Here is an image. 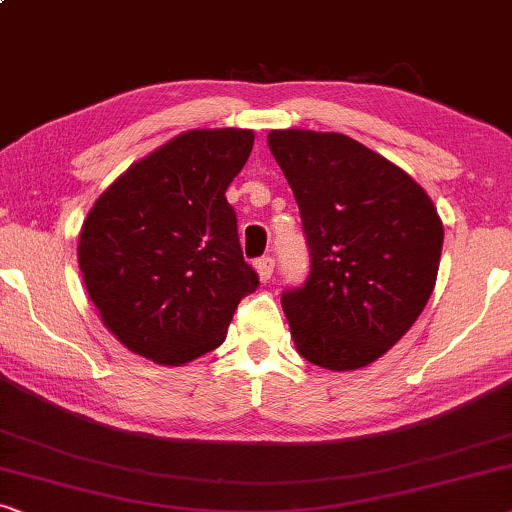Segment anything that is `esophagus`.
I'll return each instance as SVG.
<instances>
[{"instance_id": "1", "label": "esophagus", "mask_w": 512, "mask_h": 512, "mask_svg": "<svg viewBox=\"0 0 512 512\" xmlns=\"http://www.w3.org/2000/svg\"><path fill=\"white\" fill-rule=\"evenodd\" d=\"M273 266H276V262H273V257H262V259H257V262H255L257 276H259V280H262V283H266V280H271Z\"/></svg>"}]
</instances>
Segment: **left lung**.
Wrapping results in <instances>:
<instances>
[{
	"mask_svg": "<svg viewBox=\"0 0 512 512\" xmlns=\"http://www.w3.org/2000/svg\"><path fill=\"white\" fill-rule=\"evenodd\" d=\"M311 246L306 283L283 292L294 348L329 371L383 357L427 306L443 248L429 194L397 164L336 132L271 129Z\"/></svg>",
	"mask_w": 512,
	"mask_h": 512,
	"instance_id": "left-lung-1",
	"label": "left lung"
}]
</instances>
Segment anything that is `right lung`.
<instances>
[{
    "instance_id": "1",
    "label": "right lung",
    "mask_w": 512,
    "mask_h": 512,
    "mask_svg": "<svg viewBox=\"0 0 512 512\" xmlns=\"http://www.w3.org/2000/svg\"><path fill=\"white\" fill-rule=\"evenodd\" d=\"M253 129H190L134 162L99 194L78 266L104 327L136 355L181 366L225 341L259 280L243 262L225 197Z\"/></svg>"
}]
</instances>
